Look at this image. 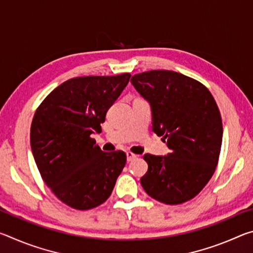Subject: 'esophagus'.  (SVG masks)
I'll return each mask as SVG.
<instances>
[{
  "mask_svg": "<svg viewBox=\"0 0 253 253\" xmlns=\"http://www.w3.org/2000/svg\"><path fill=\"white\" fill-rule=\"evenodd\" d=\"M126 155H127V161L128 162H131L132 160H135V158L137 157V155H135V154L131 153V152H127Z\"/></svg>",
  "mask_w": 253,
  "mask_h": 253,
  "instance_id": "34e87169",
  "label": "esophagus"
}]
</instances>
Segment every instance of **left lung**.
<instances>
[{"instance_id": "8db88e82", "label": "left lung", "mask_w": 253, "mask_h": 253, "mask_svg": "<svg viewBox=\"0 0 253 253\" xmlns=\"http://www.w3.org/2000/svg\"><path fill=\"white\" fill-rule=\"evenodd\" d=\"M130 81L151 104L153 131L170 149L168 156L145 154L148 169L140 184L162 203L187 202L203 190L219 162L223 135L219 107L203 84L178 72L145 71Z\"/></svg>"}]
</instances>
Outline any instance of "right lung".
I'll use <instances>...</instances> for the list:
<instances>
[{
	"instance_id": "add662e5",
	"label": "right lung",
	"mask_w": 253,
	"mask_h": 253,
	"mask_svg": "<svg viewBox=\"0 0 253 253\" xmlns=\"http://www.w3.org/2000/svg\"><path fill=\"white\" fill-rule=\"evenodd\" d=\"M130 74L85 76L53 89L34 114L30 143L43 182L76 210H90L109 198L126 164L123 151L102 152L92 138Z\"/></svg>"
}]
</instances>
